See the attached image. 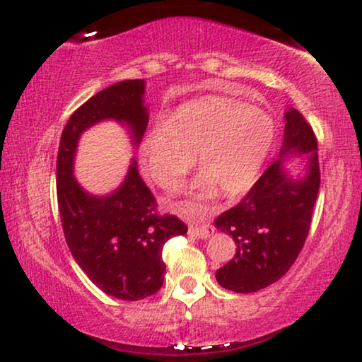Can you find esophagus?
<instances>
[{
    "label": "esophagus",
    "instance_id": "1",
    "mask_svg": "<svg viewBox=\"0 0 362 362\" xmlns=\"http://www.w3.org/2000/svg\"><path fill=\"white\" fill-rule=\"evenodd\" d=\"M187 232H189V235L196 237V239H207V237L211 235L212 227L209 224H206V226H194V224H191L189 229H187Z\"/></svg>",
    "mask_w": 362,
    "mask_h": 362
}]
</instances>
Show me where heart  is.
Here are the masks:
<instances>
[{"label":"heart","instance_id":"obj_1","mask_svg":"<svg viewBox=\"0 0 362 362\" xmlns=\"http://www.w3.org/2000/svg\"><path fill=\"white\" fill-rule=\"evenodd\" d=\"M275 136L269 113L227 98H202L176 108L168 123H156L143 138L141 165L156 185H176L194 165L202 175L194 189L202 197L221 189L245 192L259 176Z\"/></svg>","mask_w":362,"mask_h":362}]
</instances>
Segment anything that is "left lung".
Masks as SVG:
<instances>
[{"mask_svg":"<svg viewBox=\"0 0 362 362\" xmlns=\"http://www.w3.org/2000/svg\"><path fill=\"white\" fill-rule=\"evenodd\" d=\"M300 156L304 173L284 168ZM320 191L318 143L308 122L295 108L285 112V135L279 160L232 209L222 212L216 227L237 244L234 259L216 272L221 286L252 293L280 280L303 249Z\"/></svg>","mask_w":362,"mask_h":362,"instance_id":"obj_1","label":"left lung"}]
</instances>
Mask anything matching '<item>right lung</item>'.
Returning a JSON list of instances; mask_svg holds the SVG:
<instances>
[{
    "mask_svg": "<svg viewBox=\"0 0 362 362\" xmlns=\"http://www.w3.org/2000/svg\"><path fill=\"white\" fill-rule=\"evenodd\" d=\"M115 120L127 127L132 145H140L148 125L145 81H122L103 88L69 118L57 153V202L62 229L78 267L103 293L136 301L156 293L165 279L163 245L187 232L176 216H160L151 191L133 158L122 185L95 196L74 176L82 133Z\"/></svg>",
    "mask_w": 362,
    "mask_h": 362,
    "instance_id": "add662e5",
    "label": "right lung"
}]
</instances>
